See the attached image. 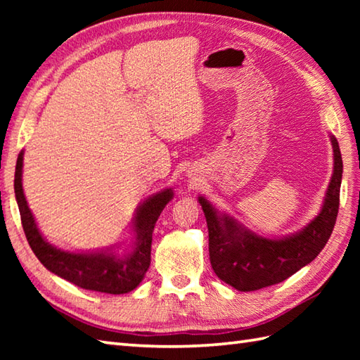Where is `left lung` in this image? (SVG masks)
<instances>
[{"label": "left lung", "instance_id": "obj_1", "mask_svg": "<svg viewBox=\"0 0 360 360\" xmlns=\"http://www.w3.org/2000/svg\"><path fill=\"white\" fill-rule=\"evenodd\" d=\"M334 170L319 215L302 231L281 238H266L240 224L233 217L219 212L198 198L209 227V255L213 271L232 288L249 292L277 285L309 264L330 240L339 212L342 184V155L333 134Z\"/></svg>", "mask_w": 360, "mask_h": 360}]
</instances>
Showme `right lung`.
<instances>
[{"label": "right lung", "mask_w": 360, "mask_h": 360, "mask_svg": "<svg viewBox=\"0 0 360 360\" xmlns=\"http://www.w3.org/2000/svg\"><path fill=\"white\" fill-rule=\"evenodd\" d=\"M22 155L15 167V198L21 224L35 257L52 274L74 283L75 286L105 294H127L141 285L151 259V236L155 224L165 205L173 200V190L164 188L148 196L133 218L134 240L129 249L119 255L112 246L94 252L62 250L44 240L22 192Z\"/></svg>", "instance_id": "1"}]
</instances>
